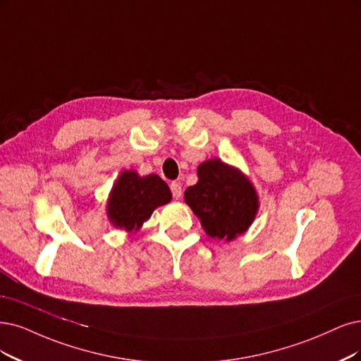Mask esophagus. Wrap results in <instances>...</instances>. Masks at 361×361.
<instances>
[{
  "label": "esophagus",
  "instance_id": "obj_1",
  "mask_svg": "<svg viewBox=\"0 0 361 361\" xmlns=\"http://www.w3.org/2000/svg\"><path fill=\"white\" fill-rule=\"evenodd\" d=\"M169 188H171V192H172V197H173V199H180V197H181V195H183L181 183L173 181V183H171Z\"/></svg>",
  "mask_w": 361,
  "mask_h": 361
}]
</instances>
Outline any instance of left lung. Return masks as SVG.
<instances>
[{
  "label": "left lung",
  "instance_id": "obj_1",
  "mask_svg": "<svg viewBox=\"0 0 361 361\" xmlns=\"http://www.w3.org/2000/svg\"><path fill=\"white\" fill-rule=\"evenodd\" d=\"M197 178V183L184 192V199L205 232L224 241L244 233L259 208L252 184L238 169L219 159L199 165Z\"/></svg>",
  "mask_w": 361,
  "mask_h": 361
}]
</instances>
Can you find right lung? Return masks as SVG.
I'll use <instances>...</instances> for the list:
<instances>
[{"mask_svg":"<svg viewBox=\"0 0 361 361\" xmlns=\"http://www.w3.org/2000/svg\"><path fill=\"white\" fill-rule=\"evenodd\" d=\"M171 201L168 184L156 173L140 177L135 171H123L109 199V217L116 228L138 231L154 208Z\"/></svg>","mask_w":361,"mask_h":361,"instance_id":"right-lung-1","label":"right lung"}]
</instances>
